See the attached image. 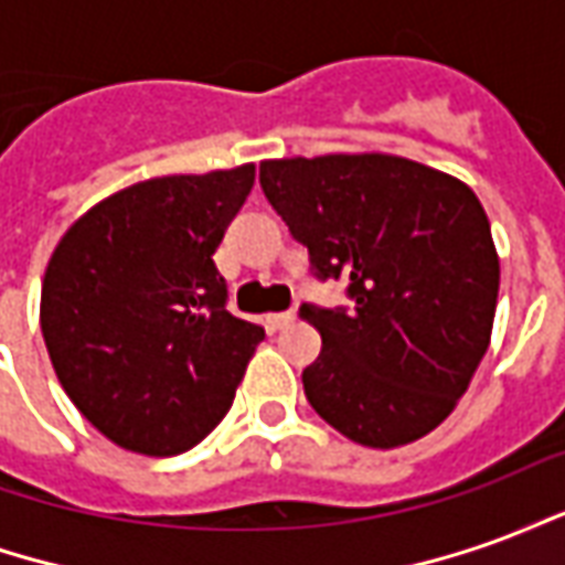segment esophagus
I'll return each instance as SVG.
<instances>
[{"label": "esophagus", "mask_w": 565, "mask_h": 565, "mask_svg": "<svg viewBox=\"0 0 565 565\" xmlns=\"http://www.w3.org/2000/svg\"><path fill=\"white\" fill-rule=\"evenodd\" d=\"M294 320H296L294 311H278V315H269V318H266V323H269L271 330H284V327H290Z\"/></svg>", "instance_id": "esophagus-1"}]
</instances>
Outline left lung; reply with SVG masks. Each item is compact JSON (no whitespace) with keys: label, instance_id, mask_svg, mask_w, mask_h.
I'll return each instance as SVG.
<instances>
[{"label":"left lung","instance_id":"1","mask_svg":"<svg viewBox=\"0 0 565 565\" xmlns=\"http://www.w3.org/2000/svg\"><path fill=\"white\" fill-rule=\"evenodd\" d=\"M259 184L354 308L302 306L320 356L311 408L366 448H399L457 408L493 332L499 257L490 221L454 174L393 153L259 162Z\"/></svg>","mask_w":565,"mask_h":565}]
</instances>
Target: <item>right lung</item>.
<instances>
[{
    "mask_svg": "<svg viewBox=\"0 0 565 565\" xmlns=\"http://www.w3.org/2000/svg\"><path fill=\"white\" fill-rule=\"evenodd\" d=\"M254 162L150 178L72 223L42 281V335L68 399L105 438L184 454L221 424L263 327L226 311L211 254Z\"/></svg>",
    "mask_w": 565,
    "mask_h": 565,
    "instance_id": "add662e5",
    "label": "right lung"
}]
</instances>
